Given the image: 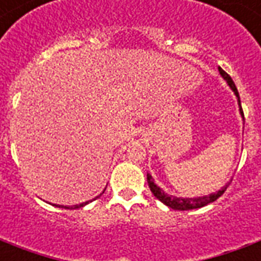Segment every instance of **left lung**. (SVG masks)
<instances>
[{
  "mask_svg": "<svg viewBox=\"0 0 261 261\" xmlns=\"http://www.w3.org/2000/svg\"><path fill=\"white\" fill-rule=\"evenodd\" d=\"M220 74L224 77V80H227L228 83V86L232 88V91L235 92V95L238 96V102H239V111H241V115L244 116V111H242V106H241V99H239V94L238 90H237V87H235V83L232 82V79L229 76L227 71H224L221 67H219ZM146 181H148V185H149L150 191H152V194L155 195L156 198L160 200V202H163L166 206H169L171 209L174 210H192V209H199V207H203L206 204L212 203L214 200H217L221 196V195L225 192L227 190V187L228 184L223 187L219 192H216V194H212L209 196H199V198H177V196H171V195L165 194L163 191L160 190L159 187L153 182V179H152V175L146 174Z\"/></svg>",
  "mask_w": 261,
  "mask_h": 261,
  "instance_id": "obj_1",
  "label": "left lung"
}]
</instances>
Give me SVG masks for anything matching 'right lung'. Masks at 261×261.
<instances>
[{
  "label": "right lung",
  "mask_w": 261,
  "mask_h": 261,
  "mask_svg": "<svg viewBox=\"0 0 261 261\" xmlns=\"http://www.w3.org/2000/svg\"><path fill=\"white\" fill-rule=\"evenodd\" d=\"M84 204H87V202H86V203L76 204V206H71V207H65V209H77V207H82V206H84Z\"/></svg>",
  "instance_id": "1"
}]
</instances>
